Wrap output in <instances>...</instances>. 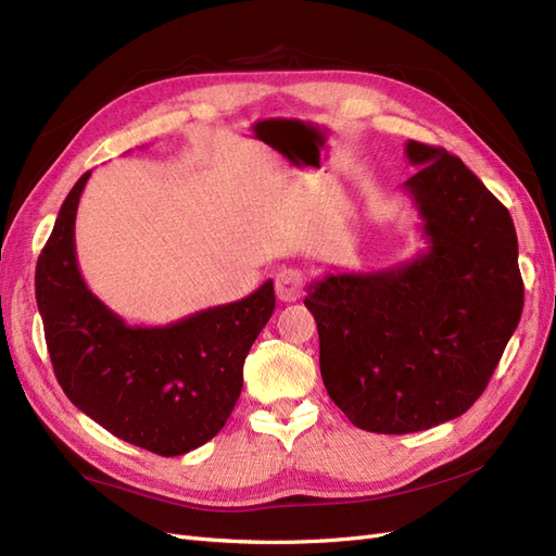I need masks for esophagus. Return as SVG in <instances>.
I'll use <instances>...</instances> for the list:
<instances>
[{"label":"esophagus","mask_w":556,"mask_h":556,"mask_svg":"<svg viewBox=\"0 0 556 556\" xmlns=\"http://www.w3.org/2000/svg\"><path fill=\"white\" fill-rule=\"evenodd\" d=\"M304 274L299 268H280L276 274V294L280 301H296L304 292Z\"/></svg>","instance_id":"esophagus-1"}]
</instances>
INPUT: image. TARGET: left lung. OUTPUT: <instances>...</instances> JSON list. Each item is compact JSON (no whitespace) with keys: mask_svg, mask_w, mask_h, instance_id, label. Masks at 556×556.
<instances>
[{"mask_svg":"<svg viewBox=\"0 0 556 556\" xmlns=\"http://www.w3.org/2000/svg\"><path fill=\"white\" fill-rule=\"evenodd\" d=\"M425 250L308 285L319 374L355 427L415 433L466 413L517 329L525 282L508 208L443 148L408 141Z\"/></svg>","mask_w":556,"mask_h":556,"instance_id":"1","label":"left lung"}]
</instances>
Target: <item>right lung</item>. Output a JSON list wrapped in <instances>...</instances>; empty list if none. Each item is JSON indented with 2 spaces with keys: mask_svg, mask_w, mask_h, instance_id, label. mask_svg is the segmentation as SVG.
<instances>
[{
  "mask_svg": "<svg viewBox=\"0 0 556 556\" xmlns=\"http://www.w3.org/2000/svg\"><path fill=\"white\" fill-rule=\"evenodd\" d=\"M92 172L66 194L37 262V306L58 382L117 439L162 457L208 443L237 406L243 362L274 315V280L241 301L169 325H127L80 276L76 211Z\"/></svg>",
  "mask_w": 556,
  "mask_h": 556,
  "instance_id": "right-lung-1",
  "label": "right lung"
}]
</instances>
